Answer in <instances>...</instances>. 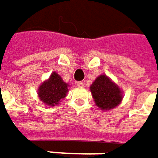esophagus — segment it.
<instances>
[{"instance_id":"1","label":"esophagus","mask_w":158,"mask_h":158,"mask_svg":"<svg viewBox=\"0 0 158 158\" xmlns=\"http://www.w3.org/2000/svg\"><path fill=\"white\" fill-rule=\"evenodd\" d=\"M77 86L79 87V88H83V87H84V83H83V82H81V81H79V82L77 83Z\"/></svg>"}]
</instances>
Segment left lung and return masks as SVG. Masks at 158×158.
<instances>
[{
    "label": "left lung",
    "mask_w": 158,
    "mask_h": 158,
    "mask_svg": "<svg viewBox=\"0 0 158 158\" xmlns=\"http://www.w3.org/2000/svg\"><path fill=\"white\" fill-rule=\"evenodd\" d=\"M90 91L95 105L103 111L118 106L124 97L121 88L106 74H101L94 79Z\"/></svg>",
    "instance_id": "8db88e82"
}]
</instances>
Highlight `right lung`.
<instances>
[{"instance_id":"add662e5","label":"right lung","mask_w":158,"mask_h":158,"mask_svg":"<svg viewBox=\"0 0 158 158\" xmlns=\"http://www.w3.org/2000/svg\"><path fill=\"white\" fill-rule=\"evenodd\" d=\"M69 86L70 85L63 80L57 72H53L49 78L38 87V97L46 106L55 107L67 95Z\"/></svg>"}]
</instances>
